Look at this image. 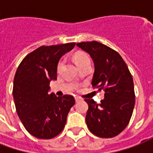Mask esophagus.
<instances>
[{"instance_id":"obj_1","label":"esophagus","mask_w":153,"mask_h":153,"mask_svg":"<svg viewBox=\"0 0 153 153\" xmlns=\"http://www.w3.org/2000/svg\"><path fill=\"white\" fill-rule=\"evenodd\" d=\"M81 100H82V98L79 97H75V102H79V101H81Z\"/></svg>"}]
</instances>
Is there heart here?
Returning <instances> with one entry per match:
<instances>
[{
  "label": "heart",
  "instance_id": "b5f03b06",
  "mask_svg": "<svg viewBox=\"0 0 153 153\" xmlns=\"http://www.w3.org/2000/svg\"><path fill=\"white\" fill-rule=\"evenodd\" d=\"M74 62H75V64L78 66L80 65L89 63L90 62L89 56L86 53H83V52H79V53L75 54L74 56Z\"/></svg>",
  "mask_w": 153,
  "mask_h": 153
}]
</instances>
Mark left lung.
Masks as SVG:
<instances>
[{
    "instance_id": "obj_1",
    "label": "left lung",
    "mask_w": 153,
    "mask_h": 153,
    "mask_svg": "<svg viewBox=\"0 0 153 153\" xmlns=\"http://www.w3.org/2000/svg\"><path fill=\"white\" fill-rule=\"evenodd\" d=\"M76 45L93 59V87L105 92L100 104L85 99L87 126L97 137L113 138L126 128L133 114L135 95L131 74L120 55L106 45L96 41Z\"/></svg>"
}]
</instances>
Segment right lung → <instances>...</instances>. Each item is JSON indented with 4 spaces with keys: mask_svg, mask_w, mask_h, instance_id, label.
Masks as SVG:
<instances>
[{
    "mask_svg": "<svg viewBox=\"0 0 153 153\" xmlns=\"http://www.w3.org/2000/svg\"><path fill=\"white\" fill-rule=\"evenodd\" d=\"M74 46L75 42L40 47L26 56L16 70L13 87L16 111L36 138L50 139L59 134L75 103L71 95L49 93L51 81L56 80L59 60Z\"/></svg>",
    "mask_w": 153,
    "mask_h": 153,
    "instance_id": "1",
    "label": "right lung"
}]
</instances>
